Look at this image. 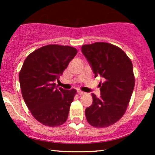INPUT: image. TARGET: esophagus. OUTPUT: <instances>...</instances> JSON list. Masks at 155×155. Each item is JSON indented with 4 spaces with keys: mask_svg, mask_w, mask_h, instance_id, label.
Here are the masks:
<instances>
[{
    "mask_svg": "<svg viewBox=\"0 0 155 155\" xmlns=\"http://www.w3.org/2000/svg\"><path fill=\"white\" fill-rule=\"evenodd\" d=\"M77 92H78V94H79V95H83V94L85 93L84 92L81 91V90H77Z\"/></svg>",
    "mask_w": 155,
    "mask_h": 155,
    "instance_id": "esophagus-1",
    "label": "esophagus"
}]
</instances>
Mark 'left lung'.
Instances as JSON below:
<instances>
[{
  "label": "left lung",
  "instance_id": "8db88e82",
  "mask_svg": "<svg viewBox=\"0 0 155 155\" xmlns=\"http://www.w3.org/2000/svg\"><path fill=\"white\" fill-rule=\"evenodd\" d=\"M81 52L95 74L104 81L99 84L101 97L92 94V104L85 110L89 124L106 127L114 124L125 113L133 89V64L120 48L106 42L84 45Z\"/></svg>",
  "mask_w": 155,
  "mask_h": 155
}]
</instances>
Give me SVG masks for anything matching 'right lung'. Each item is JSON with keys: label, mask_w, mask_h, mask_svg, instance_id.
I'll return each instance as SVG.
<instances>
[{"label": "right lung", "mask_w": 155, "mask_h": 155, "mask_svg": "<svg viewBox=\"0 0 155 155\" xmlns=\"http://www.w3.org/2000/svg\"><path fill=\"white\" fill-rule=\"evenodd\" d=\"M77 52L69 46L47 45L24 61L19 75L23 99L32 115L44 125L57 127L67 120L76 90L58 88L54 81Z\"/></svg>", "instance_id": "right-lung-1"}]
</instances>
